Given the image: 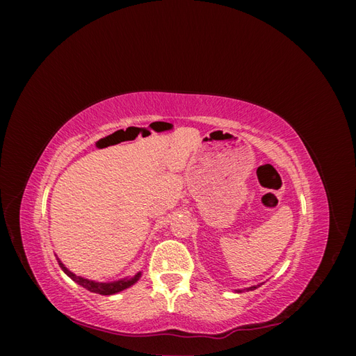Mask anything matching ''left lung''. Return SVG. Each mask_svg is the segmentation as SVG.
Masks as SVG:
<instances>
[{"label": "left lung", "mask_w": 356, "mask_h": 356, "mask_svg": "<svg viewBox=\"0 0 356 356\" xmlns=\"http://www.w3.org/2000/svg\"><path fill=\"white\" fill-rule=\"evenodd\" d=\"M258 286H260V285H254V286H250V288H246V291H254V289H255V288H258ZM238 293H242V291L239 289Z\"/></svg>", "instance_id": "1"}]
</instances>
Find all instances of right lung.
<instances>
[{
  "instance_id": "obj_1",
  "label": "right lung",
  "mask_w": 356,
  "mask_h": 356,
  "mask_svg": "<svg viewBox=\"0 0 356 356\" xmlns=\"http://www.w3.org/2000/svg\"><path fill=\"white\" fill-rule=\"evenodd\" d=\"M58 263H59L62 270L65 272L72 279L74 282H77L83 288L90 291V293H96V294H101V296H113V294L120 293V291H123V289H126L129 286H132L134 284H136L139 281V277H141V272H139L135 276L124 277V279H120V281H114V282H95V281H89V279H86V277L77 276L75 273H72L71 270H68V268L63 266V263H60L59 258H58Z\"/></svg>"
}]
</instances>
